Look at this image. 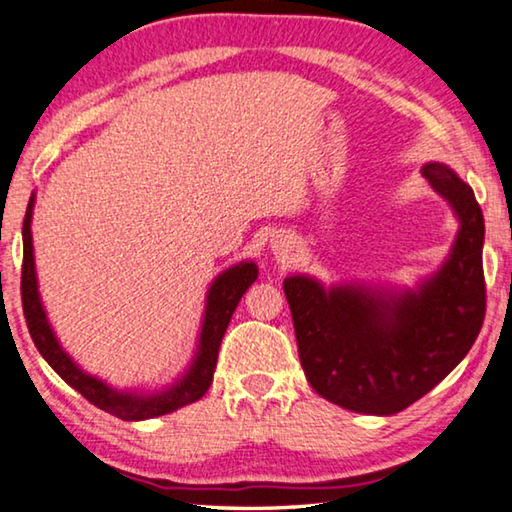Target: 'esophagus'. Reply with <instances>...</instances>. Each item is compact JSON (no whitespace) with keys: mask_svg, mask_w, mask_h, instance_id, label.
I'll use <instances>...</instances> for the list:
<instances>
[{"mask_svg":"<svg viewBox=\"0 0 512 512\" xmlns=\"http://www.w3.org/2000/svg\"><path fill=\"white\" fill-rule=\"evenodd\" d=\"M283 251H286V254H288V251H290V247H288V245H283Z\"/></svg>","mask_w":512,"mask_h":512,"instance_id":"1","label":"esophagus"}]
</instances>
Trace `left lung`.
Here are the masks:
<instances>
[{"instance_id":"obj_1","label":"left lung","mask_w":512,"mask_h":512,"mask_svg":"<svg viewBox=\"0 0 512 512\" xmlns=\"http://www.w3.org/2000/svg\"><path fill=\"white\" fill-rule=\"evenodd\" d=\"M422 174L460 222L451 254L417 290L311 276L283 281L299 360L317 395L354 413L395 415L433 390L472 349L485 317V224L474 190L442 163Z\"/></svg>"}]
</instances>
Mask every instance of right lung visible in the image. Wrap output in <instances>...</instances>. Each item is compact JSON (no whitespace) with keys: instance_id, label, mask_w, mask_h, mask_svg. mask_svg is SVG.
I'll return each mask as SVG.
<instances>
[{"instance_id":"add662e5","label":"right lung","mask_w":512,"mask_h":512,"mask_svg":"<svg viewBox=\"0 0 512 512\" xmlns=\"http://www.w3.org/2000/svg\"><path fill=\"white\" fill-rule=\"evenodd\" d=\"M31 215H33V197L29 199L27 215H24L22 224V308L24 317H27V326L31 333L33 345L38 347L40 356H43L52 370L61 376V379L72 385L74 390L81 392L90 404L106 410L124 422H140L152 420L158 415H167L172 410H179L183 406L192 404L206 395V390L213 383V372L217 365V351H220V342L226 333V326L231 322V315L236 311L238 301L245 295L247 288L258 279L256 263H238L224 270L217 279L211 283L206 295V308H204V322H201L199 342L195 358L188 367V372L181 379L154 395H138V392H122L115 390L111 385L104 383L97 376L86 374L74 360L65 354L61 342L49 326L47 313L43 308V301L38 295V279H36V263H33V238H31Z\"/></svg>"}]
</instances>
